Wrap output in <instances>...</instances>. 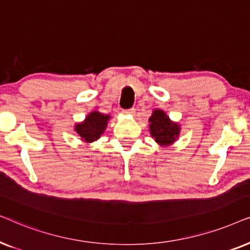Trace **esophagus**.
I'll use <instances>...</instances> for the list:
<instances>
[{
  "mask_svg": "<svg viewBox=\"0 0 250 250\" xmlns=\"http://www.w3.org/2000/svg\"><path fill=\"white\" fill-rule=\"evenodd\" d=\"M123 113H125V114H127V115H135V113H136V109H135V108H130V109H125V111H123Z\"/></svg>",
  "mask_w": 250,
  "mask_h": 250,
  "instance_id": "34e87169",
  "label": "esophagus"
}]
</instances>
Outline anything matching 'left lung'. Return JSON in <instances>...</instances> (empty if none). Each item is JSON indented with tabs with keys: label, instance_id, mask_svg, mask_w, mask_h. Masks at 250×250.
<instances>
[{
	"label": "left lung",
	"instance_id": "8db88e82",
	"mask_svg": "<svg viewBox=\"0 0 250 250\" xmlns=\"http://www.w3.org/2000/svg\"><path fill=\"white\" fill-rule=\"evenodd\" d=\"M148 122L149 134L158 145L166 147L172 145L178 139L181 125L178 122L171 121L164 109H153Z\"/></svg>",
	"mask_w": 250,
	"mask_h": 250
}]
</instances>
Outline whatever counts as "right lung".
<instances>
[{"mask_svg": "<svg viewBox=\"0 0 250 250\" xmlns=\"http://www.w3.org/2000/svg\"><path fill=\"white\" fill-rule=\"evenodd\" d=\"M111 119L109 114H104L98 111H92L85 116L82 122L76 123L74 131L85 144H91L101 138L104 134L107 123Z\"/></svg>", "mask_w": 250, "mask_h": 250, "instance_id": "add662e5", "label": "right lung"}]
</instances>
